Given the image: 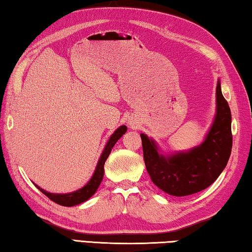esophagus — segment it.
<instances>
[{"mask_svg":"<svg viewBox=\"0 0 252 252\" xmlns=\"http://www.w3.org/2000/svg\"><path fill=\"white\" fill-rule=\"evenodd\" d=\"M129 125L131 127H138L139 126V120L135 117H131L129 119Z\"/></svg>","mask_w":252,"mask_h":252,"instance_id":"esophagus-1","label":"esophagus"}]
</instances>
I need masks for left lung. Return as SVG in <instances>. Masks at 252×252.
Segmentation results:
<instances>
[{"mask_svg":"<svg viewBox=\"0 0 252 252\" xmlns=\"http://www.w3.org/2000/svg\"><path fill=\"white\" fill-rule=\"evenodd\" d=\"M141 139L146 171L164 193L181 197L207 189L226 167L232 148L231 113L221 94L220 80L216 87L214 122L199 145L166 154L152 138L141 133Z\"/></svg>","mask_w":252,"mask_h":252,"instance_id":"1","label":"left lung"}]
</instances>
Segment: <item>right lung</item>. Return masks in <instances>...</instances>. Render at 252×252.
Instances as JSON below:
<instances>
[{
  "label": "right lung",
  "mask_w": 252,
  "mask_h": 252,
  "mask_svg": "<svg viewBox=\"0 0 252 252\" xmlns=\"http://www.w3.org/2000/svg\"><path fill=\"white\" fill-rule=\"evenodd\" d=\"M127 127L126 126H119L118 129L113 132L111 134L110 138H109L108 142L104 145V149L102 151L101 155H100L99 161L97 166H95V170L93 174V176L89 180V182L87 184L81 187V189L71 191V193H65V194H55V193H49V191L45 190L43 189H40L38 185L34 184L37 189L42 191L43 194L47 196L49 199H52L53 202L57 203L62 206H67V207H71V206H76L79 205L81 203L88 200L91 196H93L95 191H97L98 187L101 183L102 178H103V174H104V163H106L107 158L109 157V154L111 153V150L114 146V144L117 143V141L121 138V136L126 133Z\"/></svg>",
  "instance_id": "right-lung-1"
}]
</instances>
